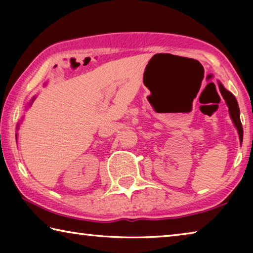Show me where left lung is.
I'll return each instance as SVG.
<instances>
[{"mask_svg": "<svg viewBox=\"0 0 253 253\" xmlns=\"http://www.w3.org/2000/svg\"><path fill=\"white\" fill-rule=\"evenodd\" d=\"M219 88H220L222 96H223L224 100L226 102V105H228V107H229L230 117H231V119H232L235 128H237L240 142H242L243 129H242L241 121H240V109H239L238 101H237V99H235V97L232 95V93H231L229 90H226V89L223 87V84H222L220 81H219Z\"/></svg>", "mask_w": 253, "mask_h": 253, "instance_id": "obj_1", "label": "left lung"}]
</instances>
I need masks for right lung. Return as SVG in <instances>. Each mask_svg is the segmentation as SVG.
<instances>
[{"label":"right lung","instance_id":"1","mask_svg":"<svg viewBox=\"0 0 253 253\" xmlns=\"http://www.w3.org/2000/svg\"><path fill=\"white\" fill-rule=\"evenodd\" d=\"M34 99H36V96H34V97L32 98V99H31V100H30V102H29V105H28V106H31V105H32V102L34 101ZM19 126H20V123H19V125H18V127H16V128H18V129H19Z\"/></svg>","mask_w":253,"mask_h":253}]
</instances>
